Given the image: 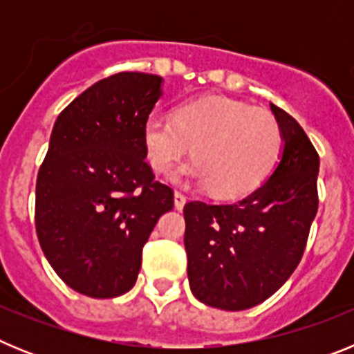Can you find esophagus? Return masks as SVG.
Segmentation results:
<instances>
[{
  "label": "esophagus",
  "instance_id": "esophagus-1",
  "mask_svg": "<svg viewBox=\"0 0 354 354\" xmlns=\"http://www.w3.org/2000/svg\"><path fill=\"white\" fill-rule=\"evenodd\" d=\"M174 200H175V209H177V211H183L184 204H186V196H184L180 192H175Z\"/></svg>",
  "mask_w": 354,
  "mask_h": 354
}]
</instances>
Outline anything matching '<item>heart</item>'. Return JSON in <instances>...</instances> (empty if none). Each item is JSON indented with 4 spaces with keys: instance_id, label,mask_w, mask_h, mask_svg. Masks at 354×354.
I'll return each instance as SVG.
<instances>
[{
    "instance_id": "heart-1",
    "label": "heart",
    "mask_w": 354,
    "mask_h": 354,
    "mask_svg": "<svg viewBox=\"0 0 354 354\" xmlns=\"http://www.w3.org/2000/svg\"><path fill=\"white\" fill-rule=\"evenodd\" d=\"M142 140L156 174L170 171L192 145L195 159L180 175L207 186L216 198H239L255 192L273 171L283 145L273 115L228 97L183 102L174 117L149 115Z\"/></svg>"
}]
</instances>
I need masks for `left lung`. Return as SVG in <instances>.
<instances>
[{
	"label": "left lung",
	"instance_id": "1",
	"mask_svg": "<svg viewBox=\"0 0 354 354\" xmlns=\"http://www.w3.org/2000/svg\"><path fill=\"white\" fill-rule=\"evenodd\" d=\"M271 109L286 145L270 179L237 204L184 205L189 287L221 310L252 308L287 282L317 212V150L289 113Z\"/></svg>",
	"mask_w": 354,
	"mask_h": 354
}]
</instances>
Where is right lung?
Returning <instances> with one entry per match:
<instances>
[{"instance_id":"1","label":"right lung","mask_w":354,"mask_h":354,"mask_svg":"<svg viewBox=\"0 0 354 354\" xmlns=\"http://www.w3.org/2000/svg\"><path fill=\"white\" fill-rule=\"evenodd\" d=\"M161 77L118 72L58 115L35 189L40 248L56 274L90 298L133 289L156 223L174 189L145 161L142 129Z\"/></svg>"}]
</instances>
